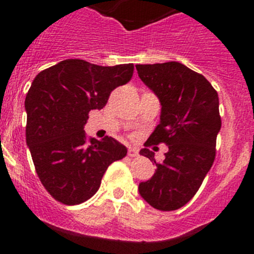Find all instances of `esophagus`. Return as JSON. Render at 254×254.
<instances>
[{
  "mask_svg": "<svg viewBox=\"0 0 254 254\" xmlns=\"http://www.w3.org/2000/svg\"><path fill=\"white\" fill-rule=\"evenodd\" d=\"M138 151L134 147H129L128 149V156H131V158H133V156H137Z\"/></svg>",
  "mask_w": 254,
  "mask_h": 254,
  "instance_id": "obj_1",
  "label": "esophagus"
}]
</instances>
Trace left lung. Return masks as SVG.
Returning <instances> with one entry per match:
<instances>
[{"instance_id": "1", "label": "left lung", "mask_w": 254, "mask_h": 254, "mask_svg": "<svg viewBox=\"0 0 254 254\" xmlns=\"http://www.w3.org/2000/svg\"><path fill=\"white\" fill-rule=\"evenodd\" d=\"M136 69L161 104L160 122L145 146L165 142L169 149L161 163L149 149H141L156 170L138 185V192L156 210H178L196 194L215 160L221 128L219 95L201 73L179 62L137 64Z\"/></svg>"}]
</instances>
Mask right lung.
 Segmentation results:
<instances>
[{
  "label": "right lung",
  "mask_w": 254,
  "mask_h": 254,
  "mask_svg": "<svg viewBox=\"0 0 254 254\" xmlns=\"http://www.w3.org/2000/svg\"><path fill=\"white\" fill-rule=\"evenodd\" d=\"M133 64L98 66L64 60L38 73L25 98L26 145L42 185L64 205L96 193L107 168L127 154L113 137L85 136L89 112L131 80Z\"/></svg>",
  "instance_id": "obj_1"
}]
</instances>
